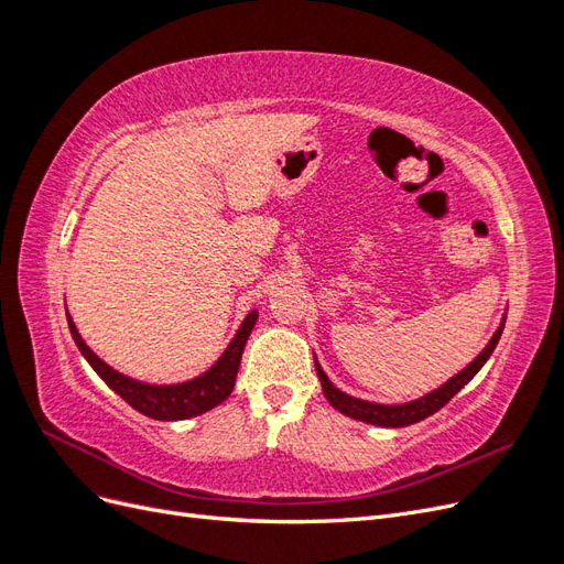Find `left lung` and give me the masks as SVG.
Here are the masks:
<instances>
[{"label":"left lung","instance_id":"left-lung-1","mask_svg":"<svg viewBox=\"0 0 564 564\" xmlns=\"http://www.w3.org/2000/svg\"><path fill=\"white\" fill-rule=\"evenodd\" d=\"M501 332H503V324L497 329V334L491 336L489 346L480 355H477L475 360L464 371L456 373V377L449 379L445 386L433 390L431 395H425V398H421L416 402L388 406V404H373V402L350 398V395H346V392H340L338 388H334L332 381L327 379V373H324L319 369V365L315 362L317 377H319V383H322V392H324V398L332 402L334 409H338L340 414H346L350 419L367 421V423H373V425H386V429H400V425H412V423L423 421L425 416H431V414L437 412V409L445 406L456 395V392L464 388L475 377L477 371L482 369V365L489 360V355L494 352V348H497L499 338H501Z\"/></svg>","mask_w":564,"mask_h":564}]
</instances>
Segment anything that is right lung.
Here are the masks:
<instances>
[{"label": "right lung", "instance_id": "right-lung-1", "mask_svg": "<svg viewBox=\"0 0 564 564\" xmlns=\"http://www.w3.org/2000/svg\"><path fill=\"white\" fill-rule=\"evenodd\" d=\"M256 319H259V313L251 311L242 322L240 332H237L235 338L230 340L228 350L218 357V362L207 373H202V377L178 386H148V383L127 379L124 373H119L112 367H108L104 360H98V357L89 350V346L82 340L73 317L67 315V324H70V334L75 338V344L82 350V355L87 357V362L94 367L98 377L104 379L129 406H133L135 412L158 421H178V419H191V416L204 414L230 395L235 388L237 369H240L242 350Z\"/></svg>", "mask_w": 564, "mask_h": 564}]
</instances>
